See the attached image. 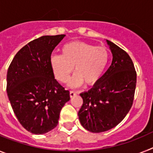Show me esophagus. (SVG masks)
<instances>
[{"mask_svg": "<svg viewBox=\"0 0 153 153\" xmlns=\"http://www.w3.org/2000/svg\"><path fill=\"white\" fill-rule=\"evenodd\" d=\"M76 95V92L74 91H70V98H73V97H75Z\"/></svg>", "mask_w": 153, "mask_h": 153, "instance_id": "34e87169", "label": "esophagus"}]
</instances>
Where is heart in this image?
I'll return each instance as SVG.
<instances>
[{
    "label": "heart",
    "instance_id": "obj_1",
    "mask_svg": "<svg viewBox=\"0 0 153 153\" xmlns=\"http://www.w3.org/2000/svg\"><path fill=\"white\" fill-rule=\"evenodd\" d=\"M109 62L108 49L82 42L64 45L61 55H51L50 67L54 78L66 82L75 68V73L68 80L71 88L79 87L85 82L88 86L97 85L102 78Z\"/></svg>",
    "mask_w": 153,
    "mask_h": 153
}]
</instances>
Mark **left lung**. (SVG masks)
<instances>
[{
  "mask_svg": "<svg viewBox=\"0 0 153 153\" xmlns=\"http://www.w3.org/2000/svg\"><path fill=\"white\" fill-rule=\"evenodd\" d=\"M112 61L100 82L80 94L83 99L78 119L86 130L105 132L120 123L133 102L136 72L127 53L113 42L105 40Z\"/></svg>",
  "mask_w": 153,
  "mask_h": 153,
  "instance_id": "8db88e82",
  "label": "left lung"
}]
</instances>
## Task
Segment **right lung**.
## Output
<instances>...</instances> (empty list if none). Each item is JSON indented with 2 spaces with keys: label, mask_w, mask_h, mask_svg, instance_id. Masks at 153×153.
<instances>
[{
  "label": "right lung",
  "mask_w": 153,
  "mask_h": 153,
  "mask_svg": "<svg viewBox=\"0 0 153 153\" xmlns=\"http://www.w3.org/2000/svg\"><path fill=\"white\" fill-rule=\"evenodd\" d=\"M65 36L46 35L29 42L7 70V93L13 111L21 126L35 135L55 128L62 107L70 100L69 91L54 78L49 62Z\"/></svg>",
  "instance_id": "obj_1"
}]
</instances>
